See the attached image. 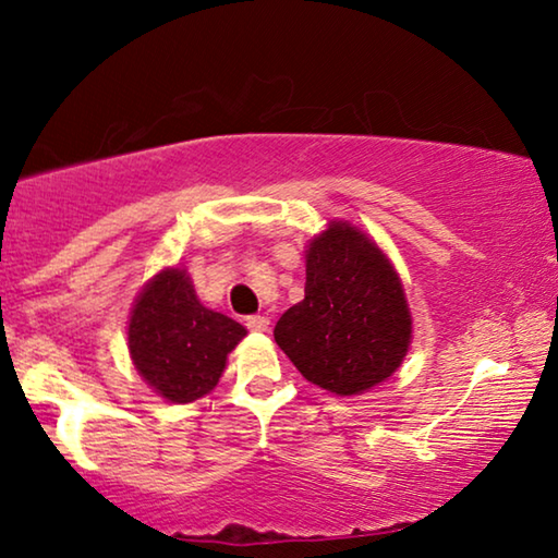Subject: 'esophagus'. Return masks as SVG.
<instances>
[{
	"label": "esophagus",
	"mask_w": 558,
	"mask_h": 558,
	"mask_svg": "<svg viewBox=\"0 0 558 558\" xmlns=\"http://www.w3.org/2000/svg\"><path fill=\"white\" fill-rule=\"evenodd\" d=\"M270 325V319L266 315H248L245 317V327L251 329V332H266Z\"/></svg>",
	"instance_id": "34e87169"
}]
</instances>
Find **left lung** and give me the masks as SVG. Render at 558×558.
<instances>
[{
  "instance_id": "1",
  "label": "left lung",
  "mask_w": 558,
  "mask_h": 558,
  "mask_svg": "<svg viewBox=\"0 0 558 558\" xmlns=\"http://www.w3.org/2000/svg\"><path fill=\"white\" fill-rule=\"evenodd\" d=\"M272 335L307 381L354 396L399 369L411 315L389 258L354 226L332 221L310 243L305 298Z\"/></svg>"
}]
</instances>
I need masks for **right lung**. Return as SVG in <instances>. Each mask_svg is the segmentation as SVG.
<instances>
[{
    "instance_id": "right-lung-1",
    "label": "right lung",
    "mask_w": 558,
    "mask_h": 558,
    "mask_svg": "<svg viewBox=\"0 0 558 558\" xmlns=\"http://www.w3.org/2000/svg\"><path fill=\"white\" fill-rule=\"evenodd\" d=\"M243 337V325L196 300L192 280L179 268L162 270L140 292L128 329L135 369L172 403L209 393Z\"/></svg>"
}]
</instances>
